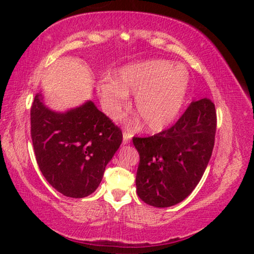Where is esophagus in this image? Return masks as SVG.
<instances>
[{
	"instance_id": "obj_1",
	"label": "esophagus",
	"mask_w": 254,
	"mask_h": 254,
	"mask_svg": "<svg viewBox=\"0 0 254 254\" xmlns=\"http://www.w3.org/2000/svg\"><path fill=\"white\" fill-rule=\"evenodd\" d=\"M130 138H131V134L129 131H124V136H123V143L124 144H128L130 142Z\"/></svg>"
}]
</instances>
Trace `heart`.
Returning a JSON list of instances; mask_svg holds the SVG:
<instances>
[{"label":"heart","mask_w":254,"mask_h":254,"mask_svg":"<svg viewBox=\"0 0 254 254\" xmlns=\"http://www.w3.org/2000/svg\"><path fill=\"white\" fill-rule=\"evenodd\" d=\"M190 90L185 65L168 60H148L120 69L112 78L98 83L100 102L111 117L128 105V95H135L134 107L150 131H161L182 113Z\"/></svg>","instance_id":"obj_1"}]
</instances>
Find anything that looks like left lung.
I'll use <instances>...</instances> for the list:
<instances>
[{
  "instance_id": "obj_1",
  "label": "left lung",
  "mask_w": 254,
  "mask_h": 254,
  "mask_svg": "<svg viewBox=\"0 0 254 254\" xmlns=\"http://www.w3.org/2000/svg\"><path fill=\"white\" fill-rule=\"evenodd\" d=\"M216 112L210 99L192 102L169 129L133 137L140 155L136 192L152 207L182 202L202 178L213 152Z\"/></svg>"
}]
</instances>
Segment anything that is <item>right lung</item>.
I'll list each match as a JSON object with an SVG mask.
<instances>
[{
  "label": "right lung",
  "instance_id": "1",
  "mask_svg": "<svg viewBox=\"0 0 254 254\" xmlns=\"http://www.w3.org/2000/svg\"><path fill=\"white\" fill-rule=\"evenodd\" d=\"M31 137L41 173L69 197H85L102 182L123 142V133L91 100L55 112L37 93L31 106Z\"/></svg>",
  "mask_w": 254,
  "mask_h": 254
}]
</instances>
